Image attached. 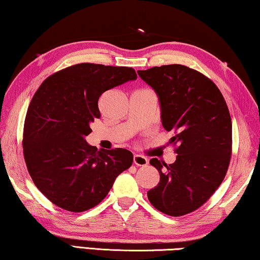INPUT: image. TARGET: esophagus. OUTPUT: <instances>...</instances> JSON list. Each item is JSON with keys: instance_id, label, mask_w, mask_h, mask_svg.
<instances>
[{"instance_id": "obj_1", "label": "esophagus", "mask_w": 260, "mask_h": 260, "mask_svg": "<svg viewBox=\"0 0 260 260\" xmlns=\"http://www.w3.org/2000/svg\"><path fill=\"white\" fill-rule=\"evenodd\" d=\"M148 160L145 156L143 155H135L134 156V165L138 166V167H144V166H147Z\"/></svg>"}]
</instances>
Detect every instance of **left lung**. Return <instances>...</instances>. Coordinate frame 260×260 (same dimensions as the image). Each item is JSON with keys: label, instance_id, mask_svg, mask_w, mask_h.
Segmentation results:
<instances>
[{"label": "left lung", "instance_id": "obj_1", "mask_svg": "<svg viewBox=\"0 0 260 260\" xmlns=\"http://www.w3.org/2000/svg\"><path fill=\"white\" fill-rule=\"evenodd\" d=\"M138 75L155 91L162 125L175 136V163L152 158L160 183L147 192L166 215H187L206 203L224 180L232 155V120L220 90L187 66L163 65Z\"/></svg>", "mask_w": 260, "mask_h": 260}]
</instances>
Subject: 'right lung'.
<instances>
[{
  "mask_svg": "<svg viewBox=\"0 0 260 260\" xmlns=\"http://www.w3.org/2000/svg\"><path fill=\"white\" fill-rule=\"evenodd\" d=\"M136 79L131 67L83 62L54 73L35 92L25 118L24 157L36 187L57 207L72 212L95 207L133 165L127 149L97 151L85 137L100 117L102 93Z\"/></svg>",
  "mask_w": 260,
  "mask_h": 260,
  "instance_id": "obj_1",
  "label": "right lung"
}]
</instances>
